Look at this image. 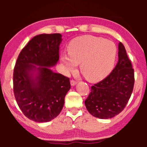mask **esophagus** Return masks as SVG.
I'll return each mask as SVG.
<instances>
[{
    "instance_id": "1",
    "label": "esophagus",
    "mask_w": 147,
    "mask_h": 147,
    "mask_svg": "<svg viewBox=\"0 0 147 147\" xmlns=\"http://www.w3.org/2000/svg\"><path fill=\"white\" fill-rule=\"evenodd\" d=\"M70 84H71V86H76V84H77V82L74 81V80H71V82H70Z\"/></svg>"
}]
</instances>
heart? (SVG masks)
Listing matches in <instances>:
<instances>
[{"label": "heart", "instance_id": "obj_1", "mask_svg": "<svg viewBox=\"0 0 147 147\" xmlns=\"http://www.w3.org/2000/svg\"><path fill=\"white\" fill-rule=\"evenodd\" d=\"M67 52L60 55L64 71L69 74L80 63V69L90 82L100 81L111 71L117 55L114 42L94 35H84L72 39Z\"/></svg>", "mask_w": 147, "mask_h": 147}]
</instances>
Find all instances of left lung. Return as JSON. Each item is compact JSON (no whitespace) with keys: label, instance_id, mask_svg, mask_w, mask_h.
<instances>
[{"label":"left lung","instance_id":"obj_1","mask_svg":"<svg viewBox=\"0 0 147 147\" xmlns=\"http://www.w3.org/2000/svg\"><path fill=\"white\" fill-rule=\"evenodd\" d=\"M118 61L105 79L91 87L85 101L88 111L100 119L112 118L120 113L128 103L134 84V69L124 46L118 43Z\"/></svg>","mask_w":147,"mask_h":147}]
</instances>
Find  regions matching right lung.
<instances>
[{
    "instance_id": "right-lung-1",
    "label": "right lung",
    "mask_w": 147,
    "mask_h": 147,
    "mask_svg": "<svg viewBox=\"0 0 147 147\" xmlns=\"http://www.w3.org/2000/svg\"><path fill=\"white\" fill-rule=\"evenodd\" d=\"M60 33L41 34L30 40L17 58L13 88L18 106L26 117L47 122L57 117L69 91V78L51 69L59 61Z\"/></svg>"
}]
</instances>
